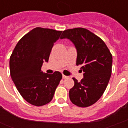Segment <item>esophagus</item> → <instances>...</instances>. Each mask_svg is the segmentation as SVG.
<instances>
[{
	"label": "esophagus",
	"mask_w": 128,
	"mask_h": 128,
	"mask_svg": "<svg viewBox=\"0 0 128 128\" xmlns=\"http://www.w3.org/2000/svg\"><path fill=\"white\" fill-rule=\"evenodd\" d=\"M68 78V76H66V75H62V78H63V79H66V78Z\"/></svg>",
	"instance_id": "34e87169"
}]
</instances>
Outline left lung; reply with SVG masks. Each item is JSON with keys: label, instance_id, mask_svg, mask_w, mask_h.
<instances>
[{"label": "left lung", "instance_id": "obj_1", "mask_svg": "<svg viewBox=\"0 0 128 128\" xmlns=\"http://www.w3.org/2000/svg\"><path fill=\"white\" fill-rule=\"evenodd\" d=\"M70 40L78 50L76 64L81 66L84 78L70 89L69 97L73 104L86 108L96 103L106 89L111 73L112 56L99 36L85 28L64 30L61 38Z\"/></svg>", "mask_w": 128, "mask_h": 128}]
</instances>
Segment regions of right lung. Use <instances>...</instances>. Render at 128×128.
<instances>
[{
  "mask_svg": "<svg viewBox=\"0 0 128 128\" xmlns=\"http://www.w3.org/2000/svg\"><path fill=\"white\" fill-rule=\"evenodd\" d=\"M62 31L34 28L21 38L10 56V75L16 88L26 102L42 106L52 100L62 78L61 72L43 73L44 61H48L54 43Z\"/></svg>",
  "mask_w": 128,
  "mask_h": 128,
  "instance_id": "1",
  "label": "right lung"
}]
</instances>
